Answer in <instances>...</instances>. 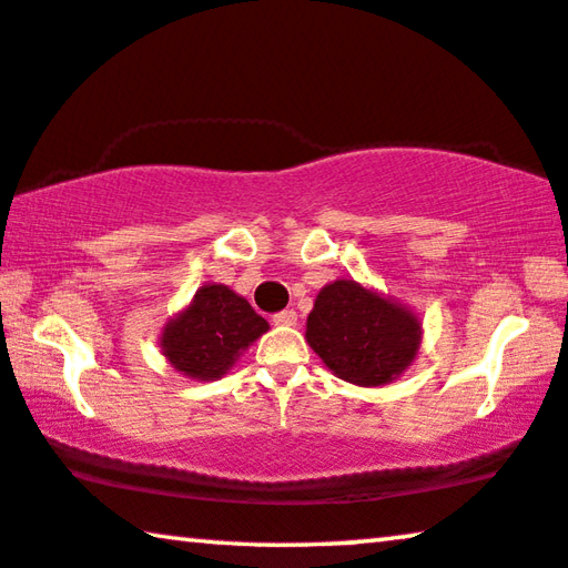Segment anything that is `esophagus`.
Segmentation results:
<instances>
[{"mask_svg":"<svg viewBox=\"0 0 568 568\" xmlns=\"http://www.w3.org/2000/svg\"><path fill=\"white\" fill-rule=\"evenodd\" d=\"M273 324H275V326H295V324H298V313H295L293 308L275 313Z\"/></svg>","mask_w":568,"mask_h":568,"instance_id":"34e87169","label":"esophagus"}]
</instances>
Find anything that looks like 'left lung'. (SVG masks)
Instances as JSON below:
<instances>
[{"label": "left lung", "mask_w": 568, "mask_h": 568, "mask_svg": "<svg viewBox=\"0 0 568 568\" xmlns=\"http://www.w3.org/2000/svg\"><path fill=\"white\" fill-rule=\"evenodd\" d=\"M306 342L344 383L390 385L416 362L418 313L352 277L324 285L306 321Z\"/></svg>", "instance_id": "1"}]
</instances>
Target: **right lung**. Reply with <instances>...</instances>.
<instances>
[{
  "instance_id": "1",
  "label": "right lung",
  "mask_w": 568,
  "mask_h": 568,
  "mask_svg": "<svg viewBox=\"0 0 568 568\" xmlns=\"http://www.w3.org/2000/svg\"><path fill=\"white\" fill-rule=\"evenodd\" d=\"M267 328V321L230 285L206 283L189 306L165 321L158 344L175 372L211 383L224 377Z\"/></svg>"
}]
</instances>
